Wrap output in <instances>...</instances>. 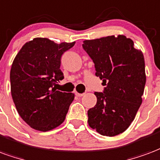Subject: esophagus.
<instances>
[{
    "label": "esophagus",
    "mask_w": 160,
    "mask_h": 160,
    "mask_svg": "<svg viewBox=\"0 0 160 160\" xmlns=\"http://www.w3.org/2000/svg\"><path fill=\"white\" fill-rule=\"evenodd\" d=\"M75 95H76L77 97L80 98V97H83V96L85 95V93H79V92H75Z\"/></svg>",
    "instance_id": "1"
}]
</instances>
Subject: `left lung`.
I'll return each mask as SVG.
<instances>
[{"mask_svg":"<svg viewBox=\"0 0 160 160\" xmlns=\"http://www.w3.org/2000/svg\"><path fill=\"white\" fill-rule=\"evenodd\" d=\"M95 64L96 75L106 86L95 92L97 104L87 112L90 127L102 136L122 133L134 120L146 84L145 61L131 39L119 35L83 41Z\"/></svg>","mask_w":160,"mask_h":160,"instance_id":"8db88e82","label":"left lung"}]
</instances>
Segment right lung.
<instances>
[{
    "label": "right lung",
    "mask_w": 160,
    "mask_h": 160,
    "mask_svg": "<svg viewBox=\"0 0 160 160\" xmlns=\"http://www.w3.org/2000/svg\"><path fill=\"white\" fill-rule=\"evenodd\" d=\"M74 44L35 38L23 45L12 62V98L21 118L36 131L59 126L74 101V93L57 91L55 86L63 79L61 57Z\"/></svg>",
    "instance_id": "right-lung-1"
}]
</instances>
